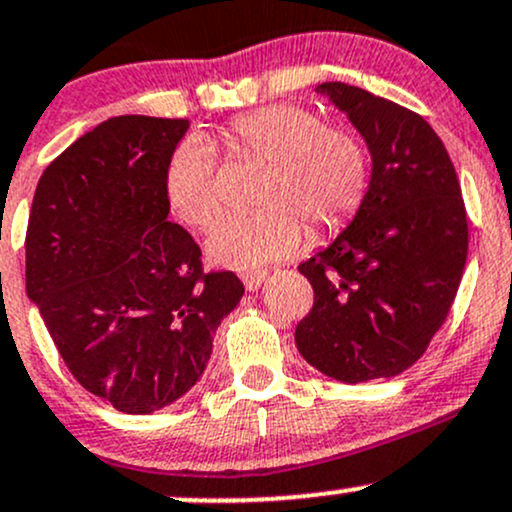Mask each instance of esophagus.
Here are the masks:
<instances>
[{
	"instance_id": "obj_1",
	"label": "esophagus",
	"mask_w": 512,
	"mask_h": 512,
	"mask_svg": "<svg viewBox=\"0 0 512 512\" xmlns=\"http://www.w3.org/2000/svg\"><path fill=\"white\" fill-rule=\"evenodd\" d=\"M240 279H243L245 289L255 291V289H260L262 282L267 279V272L265 269H247V272H240Z\"/></svg>"
}]
</instances>
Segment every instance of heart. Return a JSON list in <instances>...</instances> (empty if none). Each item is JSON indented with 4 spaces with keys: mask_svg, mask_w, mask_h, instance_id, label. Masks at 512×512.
<instances>
[{
    "mask_svg": "<svg viewBox=\"0 0 512 512\" xmlns=\"http://www.w3.org/2000/svg\"><path fill=\"white\" fill-rule=\"evenodd\" d=\"M235 153L267 160L252 213L226 216L211 228L206 252L233 269H255L291 255L313 238L345 228L362 209L369 187V153L345 126H325L301 104H269L228 123ZM165 196L187 226L206 228L221 211L216 155L201 140H184L167 157Z\"/></svg>",
    "mask_w": 512,
    "mask_h": 512,
    "instance_id": "1",
    "label": "heart"
}]
</instances>
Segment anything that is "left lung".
Segmentation results:
<instances>
[{
	"instance_id": "obj_1",
	"label": "left lung",
	"mask_w": 512,
	"mask_h": 512,
	"mask_svg": "<svg viewBox=\"0 0 512 512\" xmlns=\"http://www.w3.org/2000/svg\"><path fill=\"white\" fill-rule=\"evenodd\" d=\"M318 92L350 116L374 167L355 221L299 265L313 308L296 347L345 384L389 379L425 355L457 296L469 250L462 187L420 114L345 82Z\"/></svg>"
}]
</instances>
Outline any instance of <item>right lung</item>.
<instances>
[{
  "label": "right lung",
  "mask_w": 512,
  "mask_h": 512,
  "mask_svg": "<svg viewBox=\"0 0 512 512\" xmlns=\"http://www.w3.org/2000/svg\"><path fill=\"white\" fill-rule=\"evenodd\" d=\"M187 119L114 116L38 179L26 228V294L82 389L121 413H153L204 374L213 333L243 282L206 272L167 221V157Z\"/></svg>",
  "instance_id": "right-lung-1"
}]
</instances>
